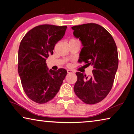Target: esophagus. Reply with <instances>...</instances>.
Segmentation results:
<instances>
[{"label":"esophagus","mask_w":134,"mask_h":134,"mask_svg":"<svg viewBox=\"0 0 134 134\" xmlns=\"http://www.w3.org/2000/svg\"><path fill=\"white\" fill-rule=\"evenodd\" d=\"M67 72H68V74H72V73H74V71H72V70L68 69L67 70Z\"/></svg>","instance_id":"34e87169"}]
</instances>
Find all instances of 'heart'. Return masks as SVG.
<instances>
[{
	"instance_id": "heart-1",
	"label": "heart",
	"mask_w": 134,
	"mask_h": 134,
	"mask_svg": "<svg viewBox=\"0 0 134 134\" xmlns=\"http://www.w3.org/2000/svg\"><path fill=\"white\" fill-rule=\"evenodd\" d=\"M70 42H79V41L77 40V39L75 38H71V40H69V43Z\"/></svg>"
}]
</instances>
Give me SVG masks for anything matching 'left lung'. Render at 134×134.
I'll use <instances>...</instances> for the list:
<instances>
[{"label": "left lung", "instance_id": "left-lung-1", "mask_svg": "<svg viewBox=\"0 0 134 134\" xmlns=\"http://www.w3.org/2000/svg\"><path fill=\"white\" fill-rule=\"evenodd\" d=\"M72 29L83 46L80 62H84L87 66L92 65L94 68L89 76L76 72L77 81L74 91L85 103H97L106 97L113 86L119 62L116 45L111 34L97 24L75 25Z\"/></svg>", "mask_w": 134, "mask_h": 134}]
</instances>
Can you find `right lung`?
Returning <instances> with one entry per match:
<instances>
[{"label": "right lung", "mask_w": 134, "mask_h": 134, "mask_svg": "<svg viewBox=\"0 0 134 134\" xmlns=\"http://www.w3.org/2000/svg\"><path fill=\"white\" fill-rule=\"evenodd\" d=\"M66 28L49 24L37 26L21 41L18 71L26 95L37 103H46L55 97L66 75V70H49L46 63Z\"/></svg>", "instance_id": "add662e5"}]
</instances>
